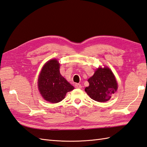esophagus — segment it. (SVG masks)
Listing matches in <instances>:
<instances>
[{"label": "esophagus", "instance_id": "esophagus-1", "mask_svg": "<svg viewBox=\"0 0 147 147\" xmlns=\"http://www.w3.org/2000/svg\"><path fill=\"white\" fill-rule=\"evenodd\" d=\"M75 88L78 89H81L82 88V86L80 84H75Z\"/></svg>", "mask_w": 147, "mask_h": 147}]
</instances>
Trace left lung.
I'll use <instances>...</instances> for the list:
<instances>
[{"mask_svg":"<svg viewBox=\"0 0 147 147\" xmlns=\"http://www.w3.org/2000/svg\"><path fill=\"white\" fill-rule=\"evenodd\" d=\"M88 81L89 86L85 91L92 99L100 102L109 100L118 88L114 74L107 67L97 68Z\"/></svg>","mask_w":147,"mask_h":147,"instance_id":"obj_1","label":"left lung"}]
</instances>
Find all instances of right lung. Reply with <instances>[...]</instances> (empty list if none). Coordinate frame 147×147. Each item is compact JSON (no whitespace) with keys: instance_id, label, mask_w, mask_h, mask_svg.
I'll return each mask as SVG.
<instances>
[{"instance_id":"obj_1","label":"right lung","mask_w":147,"mask_h":147,"mask_svg":"<svg viewBox=\"0 0 147 147\" xmlns=\"http://www.w3.org/2000/svg\"><path fill=\"white\" fill-rule=\"evenodd\" d=\"M60 64L56 59L47 61L42 67L38 79V88L45 100L51 103L61 101L67 92L74 89L59 73Z\"/></svg>"}]
</instances>
